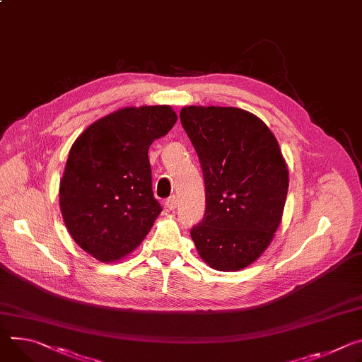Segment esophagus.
<instances>
[{
    "mask_svg": "<svg viewBox=\"0 0 362 362\" xmlns=\"http://www.w3.org/2000/svg\"><path fill=\"white\" fill-rule=\"evenodd\" d=\"M164 205H166L168 209H175L177 206V199L175 198V196H170V198L166 199V202H164Z\"/></svg>",
    "mask_w": 362,
    "mask_h": 362,
    "instance_id": "1",
    "label": "esophagus"
}]
</instances>
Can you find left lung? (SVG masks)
I'll return each instance as SVG.
<instances>
[{
    "label": "left lung",
    "mask_w": 362,
    "mask_h": 362,
    "mask_svg": "<svg viewBox=\"0 0 362 362\" xmlns=\"http://www.w3.org/2000/svg\"><path fill=\"white\" fill-rule=\"evenodd\" d=\"M180 121L205 179V216L190 237L211 269L240 272L267 250L281 223L287 163L272 129L248 111L190 105Z\"/></svg>",
    "instance_id": "left-lung-1"
}]
</instances>
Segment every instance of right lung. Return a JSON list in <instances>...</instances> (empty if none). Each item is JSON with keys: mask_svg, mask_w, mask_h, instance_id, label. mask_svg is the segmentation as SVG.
<instances>
[{"mask_svg": "<svg viewBox=\"0 0 362 362\" xmlns=\"http://www.w3.org/2000/svg\"><path fill=\"white\" fill-rule=\"evenodd\" d=\"M177 121L170 105L119 108L86 127L59 185L63 222L101 262H117L147 237L161 212L151 190L148 147Z\"/></svg>", "mask_w": 362, "mask_h": 362, "instance_id": "1", "label": "right lung"}]
</instances>
